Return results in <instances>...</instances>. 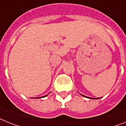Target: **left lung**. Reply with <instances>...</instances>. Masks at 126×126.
<instances>
[{
  "label": "left lung",
  "instance_id": "1",
  "mask_svg": "<svg viewBox=\"0 0 126 126\" xmlns=\"http://www.w3.org/2000/svg\"><path fill=\"white\" fill-rule=\"evenodd\" d=\"M82 96H85V97H87V98H89V97H88V96H84V95H83V94H82ZM93 99H96V98H93Z\"/></svg>",
  "mask_w": 126,
  "mask_h": 126
}]
</instances>
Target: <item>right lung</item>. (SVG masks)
I'll list each match as a JSON object with an SVG mask.
<instances>
[{
    "label": "right lung",
    "mask_w": 126,
    "mask_h": 126,
    "mask_svg": "<svg viewBox=\"0 0 126 126\" xmlns=\"http://www.w3.org/2000/svg\"><path fill=\"white\" fill-rule=\"evenodd\" d=\"M47 95H45V96H42V97H45V96H46ZM39 98H40V97H39Z\"/></svg>",
    "instance_id": "right-lung-1"
}]
</instances>
